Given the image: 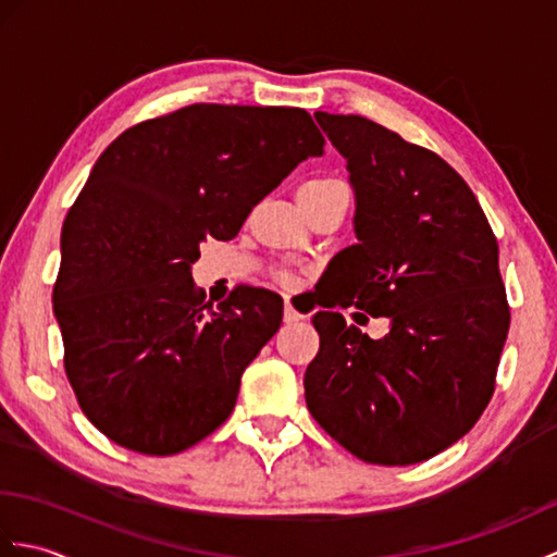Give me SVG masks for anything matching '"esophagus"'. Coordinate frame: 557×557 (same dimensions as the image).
I'll return each mask as SVG.
<instances>
[{
  "mask_svg": "<svg viewBox=\"0 0 557 557\" xmlns=\"http://www.w3.org/2000/svg\"><path fill=\"white\" fill-rule=\"evenodd\" d=\"M301 313L294 309V304H289V301H285V323H299L301 321Z\"/></svg>",
  "mask_w": 557,
  "mask_h": 557,
  "instance_id": "obj_1",
  "label": "esophagus"
}]
</instances>
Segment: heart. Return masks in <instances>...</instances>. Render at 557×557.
Returning <instances> with one entry per match:
<instances>
[{
  "instance_id": "heart-1",
  "label": "heart",
  "mask_w": 557,
  "mask_h": 557,
  "mask_svg": "<svg viewBox=\"0 0 557 557\" xmlns=\"http://www.w3.org/2000/svg\"><path fill=\"white\" fill-rule=\"evenodd\" d=\"M339 191H347L345 182H339L337 176H311V180H306L301 186H299V203L301 208H311L315 203H321L323 198L333 196V194H339ZM282 280H289L287 275Z\"/></svg>"
}]
</instances>
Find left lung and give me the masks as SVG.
Instances as JSON below:
<instances>
[{"label": "left lung", "instance_id": "left-lung-1", "mask_svg": "<svg viewBox=\"0 0 557 557\" xmlns=\"http://www.w3.org/2000/svg\"><path fill=\"white\" fill-rule=\"evenodd\" d=\"M315 120L347 158L359 244L327 268L333 289L311 318L321 349L304 375L306 405L354 457L417 465L474 429L493 397L510 330L498 239L437 152L359 114ZM335 305L387 314L394 327L371 341Z\"/></svg>", "mask_w": 557, "mask_h": 557}]
</instances>
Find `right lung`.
<instances>
[{"label":"right lung","mask_w":557,"mask_h":557,"mask_svg":"<svg viewBox=\"0 0 557 557\" xmlns=\"http://www.w3.org/2000/svg\"><path fill=\"white\" fill-rule=\"evenodd\" d=\"M325 146L301 108L196 102L146 120L98 158L62 227L52 301L81 411L110 441L168 457L227 421L242 373L282 323L280 294L200 297L206 236Z\"/></svg>","instance_id":"1"}]
</instances>
